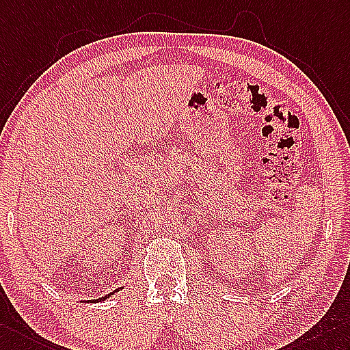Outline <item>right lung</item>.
<instances>
[{"label": "right lung", "instance_id": "add662e5", "mask_svg": "<svg viewBox=\"0 0 350 350\" xmlns=\"http://www.w3.org/2000/svg\"><path fill=\"white\" fill-rule=\"evenodd\" d=\"M122 289H123V286H120V288H117V289H114V291L113 293H111V294H108V295H105V297H100V298H98V300H89L90 303H99V301H104V300H107V298H109L111 295H114L116 293H118V291H122ZM88 301V303H89Z\"/></svg>", "mask_w": 350, "mask_h": 350}]
</instances>
